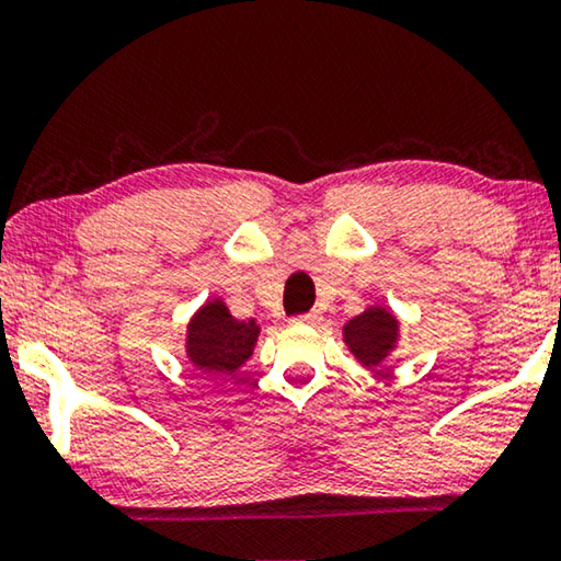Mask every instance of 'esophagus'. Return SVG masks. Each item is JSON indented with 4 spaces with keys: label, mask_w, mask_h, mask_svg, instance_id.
Returning <instances> with one entry per match:
<instances>
[{
    "label": "esophagus",
    "mask_w": 561,
    "mask_h": 561,
    "mask_svg": "<svg viewBox=\"0 0 561 561\" xmlns=\"http://www.w3.org/2000/svg\"><path fill=\"white\" fill-rule=\"evenodd\" d=\"M294 321H296V324H319L321 313L319 311H309V313H301V317H296Z\"/></svg>",
    "instance_id": "1"
}]
</instances>
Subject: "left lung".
<instances>
[{
  "mask_svg": "<svg viewBox=\"0 0 561 561\" xmlns=\"http://www.w3.org/2000/svg\"><path fill=\"white\" fill-rule=\"evenodd\" d=\"M344 342L365 367H378L396 350L398 319L390 311L375 306V309H367L347 321Z\"/></svg>",
  "mask_w": 561,
  "mask_h": 561,
  "instance_id": "left-lung-1",
  "label": "left lung"
}]
</instances>
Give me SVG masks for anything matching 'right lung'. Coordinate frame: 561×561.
<instances>
[{
	"label": "right lung",
	"mask_w": 561,
	"mask_h": 561,
	"mask_svg": "<svg viewBox=\"0 0 561 561\" xmlns=\"http://www.w3.org/2000/svg\"><path fill=\"white\" fill-rule=\"evenodd\" d=\"M260 334L255 319L237 321L221 301H209L188 321L186 355L198 370L232 375L252 355Z\"/></svg>",
	"instance_id": "1"
}]
</instances>
